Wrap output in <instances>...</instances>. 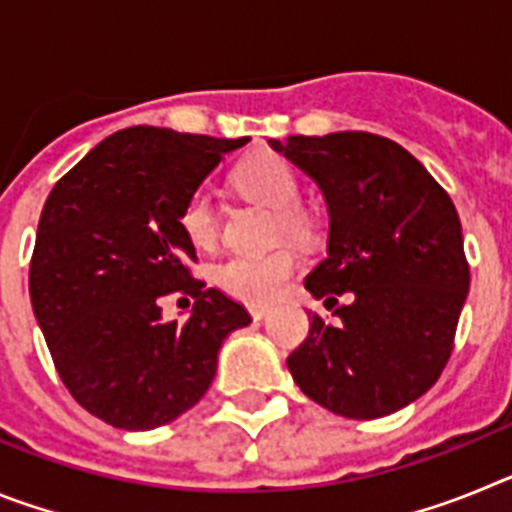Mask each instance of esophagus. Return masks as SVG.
<instances>
[{"label": "esophagus", "instance_id": "1", "mask_svg": "<svg viewBox=\"0 0 512 512\" xmlns=\"http://www.w3.org/2000/svg\"><path fill=\"white\" fill-rule=\"evenodd\" d=\"M251 318L259 323V320L269 318V310H266V307H251Z\"/></svg>", "mask_w": 512, "mask_h": 512}]
</instances>
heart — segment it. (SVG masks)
Segmentation results:
<instances>
[{
    "instance_id": "obj_1",
    "label": "heart",
    "mask_w": 512,
    "mask_h": 512,
    "mask_svg": "<svg viewBox=\"0 0 512 512\" xmlns=\"http://www.w3.org/2000/svg\"><path fill=\"white\" fill-rule=\"evenodd\" d=\"M235 182L253 200L264 202L271 210L279 212V230L292 238H305L310 233V223L302 215V184L297 171L287 158L277 153H253L246 158L238 171ZM182 228L194 246L207 248L217 238V207L215 197L207 187L194 189L182 207ZM297 259L292 251L269 253H238L223 264H217L212 279L225 295L253 307H264L277 302L284 295L289 279L295 274Z\"/></svg>"
}]
</instances>
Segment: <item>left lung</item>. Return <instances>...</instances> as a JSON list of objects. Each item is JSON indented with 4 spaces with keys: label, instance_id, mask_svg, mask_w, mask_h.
<instances>
[{
    "label": "left lung",
    "instance_id": "1",
    "mask_svg": "<svg viewBox=\"0 0 512 512\" xmlns=\"http://www.w3.org/2000/svg\"><path fill=\"white\" fill-rule=\"evenodd\" d=\"M318 184L328 205V256L307 274L315 300L351 302L287 366L302 392L354 420L397 413L431 390L454 348L469 292L464 235L451 197L418 158L372 133L269 140Z\"/></svg>",
    "mask_w": 512,
    "mask_h": 512
}]
</instances>
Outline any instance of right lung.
Masks as SVG:
<instances>
[{"label":"right lung","instance_id":"add662e5","mask_svg":"<svg viewBox=\"0 0 512 512\" xmlns=\"http://www.w3.org/2000/svg\"><path fill=\"white\" fill-rule=\"evenodd\" d=\"M248 138L135 125L104 138L53 187L30 261V302L53 364L81 408L151 431L194 408L246 307L189 274L197 261L182 207ZM195 297L184 326L160 297Z\"/></svg>","mask_w":512,"mask_h":512}]
</instances>
